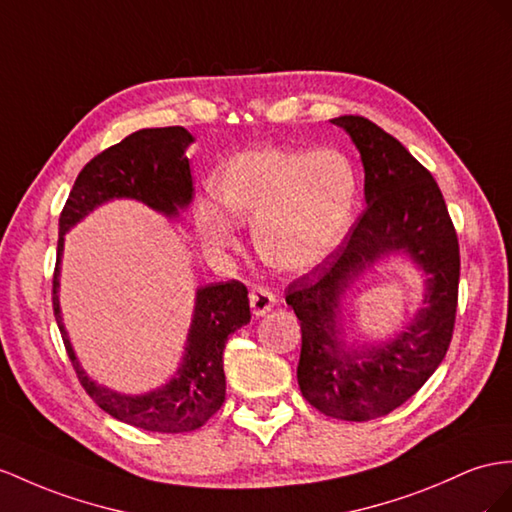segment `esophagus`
Segmentation results:
<instances>
[{
	"instance_id": "obj_1",
	"label": "esophagus",
	"mask_w": 512,
	"mask_h": 512,
	"mask_svg": "<svg viewBox=\"0 0 512 512\" xmlns=\"http://www.w3.org/2000/svg\"><path fill=\"white\" fill-rule=\"evenodd\" d=\"M248 298H251V311L255 318H264L266 313H270L272 307L277 305V298H274V294L266 290V287H255Z\"/></svg>"
}]
</instances>
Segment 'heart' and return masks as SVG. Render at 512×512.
I'll use <instances>...</instances> for the list:
<instances>
[{
    "instance_id": "obj_1",
    "label": "heart",
    "mask_w": 512,
    "mask_h": 512,
    "mask_svg": "<svg viewBox=\"0 0 512 512\" xmlns=\"http://www.w3.org/2000/svg\"><path fill=\"white\" fill-rule=\"evenodd\" d=\"M212 194L223 209L203 201L196 229L212 251L238 244V222H253L259 257L281 272H305L344 244L359 203V175L335 149L259 147L222 162Z\"/></svg>"
}]
</instances>
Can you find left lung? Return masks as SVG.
<instances>
[{
	"label": "left lung",
	"instance_id": "obj_1",
	"mask_svg": "<svg viewBox=\"0 0 512 512\" xmlns=\"http://www.w3.org/2000/svg\"><path fill=\"white\" fill-rule=\"evenodd\" d=\"M365 173V212L337 251L287 287L300 320L298 385L324 415L368 422L398 409L448 352L458 300L456 231L443 194L402 144L363 116H339ZM389 256L425 274V298L403 331L378 343H348L345 296L365 271Z\"/></svg>",
	"mask_w": 512,
	"mask_h": 512
}]
</instances>
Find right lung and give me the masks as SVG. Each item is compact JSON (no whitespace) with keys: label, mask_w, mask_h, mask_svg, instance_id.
I'll use <instances>...</instances> for the list:
<instances>
[{"label":"right lung","mask_w":512,"mask_h":512,"mask_svg":"<svg viewBox=\"0 0 512 512\" xmlns=\"http://www.w3.org/2000/svg\"><path fill=\"white\" fill-rule=\"evenodd\" d=\"M192 142L194 136L183 127L136 131L82 168L60 214L54 313L69 359L82 387L99 404V409L119 422L151 432H190L201 428L225 402L227 385L222 352L229 335L251 322L246 287L240 281L196 287L190 329L175 374L160 387L142 393H123L99 385L86 374L64 329L58 296L64 235L97 207L116 199L138 201L168 220H177L192 201L190 160L186 157Z\"/></svg>","instance_id":"obj_1"}]
</instances>
